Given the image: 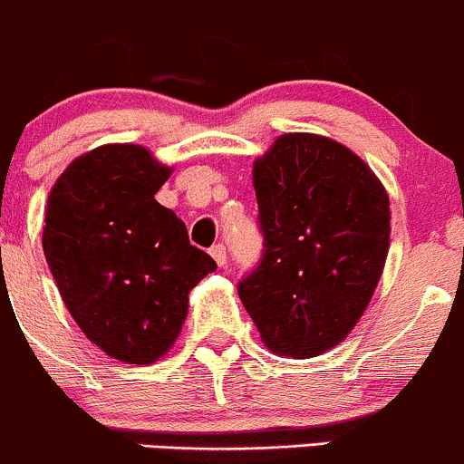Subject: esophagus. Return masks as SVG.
Listing matches in <instances>:
<instances>
[{"instance_id": "1", "label": "esophagus", "mask_w": 464, "mask_h": 464, "mask_svg": "<svg viewBox=\"0 0 464 464\" xmlns=\"http://www.w3.org/2000/svg\"><path fill=\"white\" fill-rule=\"evenodd\" d=\"M210 254H212V258H214V261H217V266H218V267H223V266H226V263H227V254H226V247H223L221 243H218V246H212Z\"/></svg>"}]
</instances>
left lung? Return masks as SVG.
Segmentation results:
<instances>
[{
    "instance_id": "left-lung-1",
    "label": "left lung",
    "mask_w": 464,
    "mask_h": 464,
    "mask_svg": "<svg viewBox=\"0 0 464 464\" xmlns=\"http://www.w3.org/2000/svg\"><path fill=\"white\" fill-rule=\"evenodd\" d=\"M263 261L238 285L272 353L312 358L345 341L370 305L387 252L385 186L343 143L312 132L274 139L254 161Z\"/></svg>"
}]
</instances>
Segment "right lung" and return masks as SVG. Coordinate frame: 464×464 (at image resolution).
<instances>
[{"label":"right lung","instance_id":"right-lung-1","mask_svg":"<svg viewBox=\"0 0 464 464\" xmlns=\"http://www.w3.org/2000/svg\"><path fill=\"white\" fill-rule=\"evenodd\" d=\"M172 168L137 143H106L54 181L42 246L68 312L103 353L150 365L172 350L190 290L217 270L154 194Z\"/></svg>","mask_w":464,"mask_h":464}]
</instances>
